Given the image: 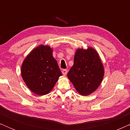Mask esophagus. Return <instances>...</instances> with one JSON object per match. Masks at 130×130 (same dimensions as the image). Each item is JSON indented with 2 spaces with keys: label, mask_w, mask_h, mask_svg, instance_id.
I'll return each instance as SVG.
<instances>
[{
  "label": "esophagus",
  "mask_w": 130,
  "mask_h": 130,
  "mask_svg": "<svg viewBox=\"0 0 130 130\" xmlns=\"http://www.w3.org/2000/svg\"><path fill=\"white\" fill-rule=\"evenodd\" d=\"M62 73H63V75H66L67 73V70L66 69H64V70H62Z\"/></svg>",
  "instance_id": "esophagus-1"
}]
</instances>
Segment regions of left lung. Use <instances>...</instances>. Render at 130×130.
<instances>
[{"label": "left lung", "mask_w": 130, "mask_h": 130, "mask_svg": "<svg viewBox=\"0 0 130 130\" xmlns=\"http://www.w3.org/2000/svg\"><path fill=\"white\" fill-rule=\"evenodd\" d=\"M104 75V67L96 50L89 47L76 51L67 76L80 95H89L96 90Z\"/></svg>", "instance_id": "obj_1"}]
</instances>
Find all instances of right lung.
I'll return each instance as SVG.
<instances>
[{"label": "right lung", "instance_id": "right-lung-1", "mask_svg": "<svg viewBox=\"0 0 130 130\" xmlns=\"http://www.w3.org/2000/svg\"><path fill=\"white\" fill-rule=\"evenodd\" d=\"M23 80L28 88L38 95L48 94L62 75L48 46L40 45L26 57L21 67Z\"/></svg>", "mask_w": 130, "mask_h": 130}]
</instances>
